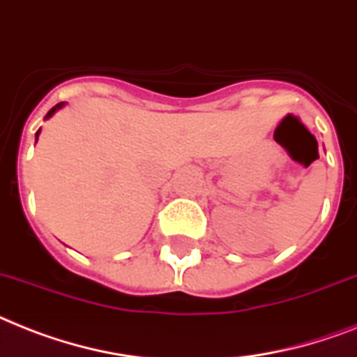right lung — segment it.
<instances>
[{
    "instance_id": "add662e5",
    "label": "right lung",
    "mask_w": 357,
    "mask_h": 357,
    "mask_svg": "<svg viewBox=\"0 0 357 357\" xmlns=\"http://www.w3.org/2000/svg\"><path fill=\"white\" fill-rule=\"evenodd\" d=\"M62 106H63V102H60V104H56V106H54V108H51V109H49V112H47V115H45V119H49V117H51V115H53V113L56 112V109H60V108H62ZM38 135H40V130H38V132H36V141H38Z\"/></svg>"
}]
</instances>
